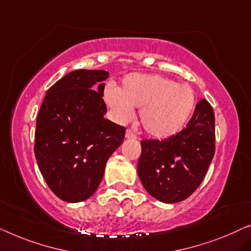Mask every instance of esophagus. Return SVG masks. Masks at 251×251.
<instances>
[{
    "label": "esophagus",
    "instance_id": "1",
    "mask_svg": "<svg viewBox=\"0 0 251 251\" xmlns=\"http://www.w3.org/2000/svg\"><path fill=\"white\" fill-rule=\"evenodd\" d=\"M125 137L126 138H132V140H134V138H136V134L133 132L132 129H126V133H125Z\"/></svg>",
    "mask_w": 251,
    "mask_h": 251
}]
</instances>
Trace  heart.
<instances>
[{
	"label": "heart",
	"instance_id": "obj_1",
	"mask_svg": "<svg viewBox=\"0 0 251 251\" xmlns=\"http://www.w3.org/2000/svg\"><path fill=\"white\" fill-rule=\"evenodd\" d=\"M104 101L115 118L128 122L134 108H140V122L153 137L164 138L181 129L196 106L194 90L158 74L132 73L122 81L121 88L108 87Z\"/></svg>",
	"mask_w": 251,
	"mask_h": 251
}]
</instances>
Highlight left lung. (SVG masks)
I'll return each instance as SVG.
<instances>
[{
  "instance_id": "1",
  "label": "left lung",
  "mask_w": 251,
  "mask_h": 251,
  "mask_svg": "<svg viewBox=\"0 0 251 251\" xmlns=\"http://www.w3.org/2000/svg\"><path fill=\"white\" fill-rule=\"evenodd\" d=\"M137 174L150 195L178 203L198 188L215 153V117L207 100L196 104L186 128L166 140L141 141Z\"/></svg>"
}]
</instances>
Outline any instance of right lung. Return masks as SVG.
<instances>
[{"label":"right lung","mask_w":251,"mask_h":251,"mask_svg":"<svg viewBox=\"0 0 251 251\" xmlns=\"http://www.w3.org/2000/svg\"><path fill=\"white\" fill-rule=\"evenodd\" d=\"M109 76L102 70L73 71L47 90L37 117L35 155L56 196L69 203L88 200L101 181L107 160L125 127L103 118Z\"/></svg>","instance_id":"obj_1"}]
</instances>
